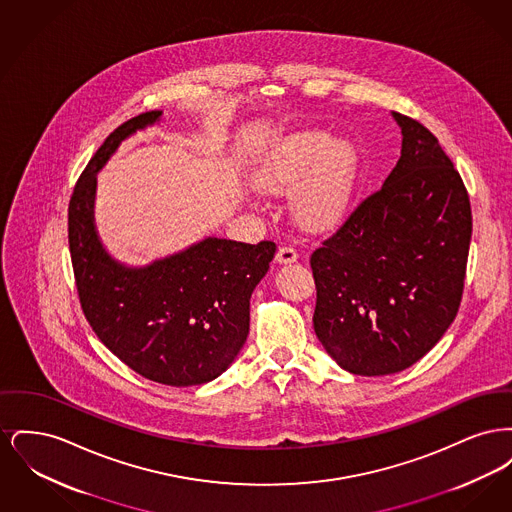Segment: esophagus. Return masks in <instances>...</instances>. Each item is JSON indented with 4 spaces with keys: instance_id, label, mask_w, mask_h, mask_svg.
I'll list each match as a JSON object with an SVG mask.
<instances>
[{
    "instance_id": "34e87169",
    "label": "esophagus",
    "mask_w": 512,
    "mask_h": 512,
    "mask_svg": "<svg viewBox=\"0 0 512 512\" xmlns=\"http://www.w3.org/2000/svg\"><path fill=\"white\" fill-rule=\"evenodd\" d=\"M297 261V251L293 249L292 245H282L276 253V263L280 265H292Z\"/></svg>"
}]
</instances>
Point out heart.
Segmentation results:
<instances>
[{
    "mask_svg": "<svg viewBox=\"0 0 512 512\" xmlns=\"http://www.w3.org/2000/svg\"><path fill=\"white\" fill-rule=\"evenodd\" d=\"M359 169V155L349 142L330 144L328 134L305 130L268 157L259 171V186L270 194H292L307 177L295 213L303 226L324 230L347 215Z\"/></svg>",
    "mask_w": 512,
    "mask_h": 512,
    "instance_id": "heart-1",
    "label": "heart"
}]
</instances>
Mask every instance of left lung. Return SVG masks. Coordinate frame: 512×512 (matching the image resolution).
<instances>
[{
	"label": "left lung",
	"instance_id": "1",
	"mask_svg": "<svg viewBox=\"0 0 512 512\" xmlns=\"http://www.w3.org/2000/svg\"><path fill=\"white\" fill-rule=\"evenodd\" d=\"M393 117L397 165L311 255L317 338L361 376L405 370L441 340L463 299L472 236L468 192L438 138Z\"/></svg>",
	"mask_w": 512,
	"mask_h": 512
}]
</instances>
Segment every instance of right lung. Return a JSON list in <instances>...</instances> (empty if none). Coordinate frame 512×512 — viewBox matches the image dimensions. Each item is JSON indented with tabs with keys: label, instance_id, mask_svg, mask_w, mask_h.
<instances>
[{
	"label": "right lung",
	"instance_id": "1",
	"mask_svg": "<svg viewBox=\"0 0 512 512\" xmlns=\"http://www.w3.org/2000/svg\"><path fill=\"white\" fill-rule=\"evenodd\" d=\"M159 117L122 122L90 159L69 201V247L78 299L101 343L147 380L188 388L215 380L244 347L249 299L276 244L207 238L144 268L109 257L94 224L96 172Z\"/></svg>",
	"mask_w": 512,
	"mask_h": 512
}]
</instances>
